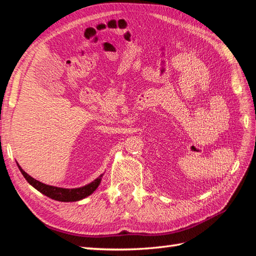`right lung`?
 Masks as SVG:
<instances>
[{
	"mask_svg": "<svg viewBox=\"0 0 256 256\" xmlns=\"http://www.w3.org/2000/svg\"><path fill=\"white\" fill-rule=\"evenodd\" d=\"M17 166H18V164H17ZM18 168L22 172V176H24L26 180L32 187H35L37 190L40 192L42 194L46 195L47 197L51 198V200H54L58 202H78V200H83L85 197L90 196V194H93L96 188H98L102 180V176H103V174L100 175V178L93 180L92 183L82 187H78V188H61V187L44 184L42 182L32 178V176L28 175L20 166H18Z\"/></svg>",
	"mask_w": 256,
	"mask_h": 256,
	"instance_id": "right-lung-1",
	"label": "right lung"
}]
</instances>
